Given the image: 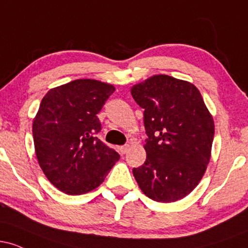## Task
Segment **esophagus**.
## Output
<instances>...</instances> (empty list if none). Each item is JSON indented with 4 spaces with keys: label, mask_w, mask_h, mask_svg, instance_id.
<instances>
[{
    "label": "esophagus",
    "mask_w": 248,
    "mask_h": 248,
    "mask_svg": "<svg viewBox=\"0 0 248 248\" xmlns=\"http://www.w3.org/2000/svg\"><path fill=\"white\" fill-rule=\"evenodd\" d=\"M128 149H129V144H124V146L120 147L121 154H126L128 152Z\"/></svg>",
    "instance_id": "34e87169"
}]
</instances>
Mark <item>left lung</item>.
Listing matches in <instances>:
<instances>
[{
    "label": "left lung",
    "mask_w": 248,
    "mask_h": 248,
    "mask_svg": "<svg viewBox=\"0 0 248 248\" xmlns=\"http://www.w3.org/2000/svg\"><path fill=\"white\" fill-rule=\"evenodd\" d=\"M143 108L147 158L133 173L150 199L171 203L197 186L211 156L215 124L195 85L158 75L130 90Z\"/></svg>",
    "instance_id": "left-lung-1"
}]
</instances>
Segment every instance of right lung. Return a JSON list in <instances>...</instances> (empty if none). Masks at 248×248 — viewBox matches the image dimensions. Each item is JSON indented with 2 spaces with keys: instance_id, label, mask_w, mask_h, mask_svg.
Wrapping results in <instances>:
<instances>
[{
  "instance_id": "obj_1",
  "label": "right lung",
  "mask_w": 248,
  "mask_h": 248,
  "mask_svg": "<svg viewBox=\"0 0 248 248\" xmlns=\"http://www.w3.org/2000/svg\"><path fill=\"white\" fill-rule=\"evenodd\" d=\"M114 86L78 79L52 88L32 124L36 156L43 172L61 191L82 195L98 187L120 155L96 138L98 118Z\"/></svg>"
}]
</instances>
